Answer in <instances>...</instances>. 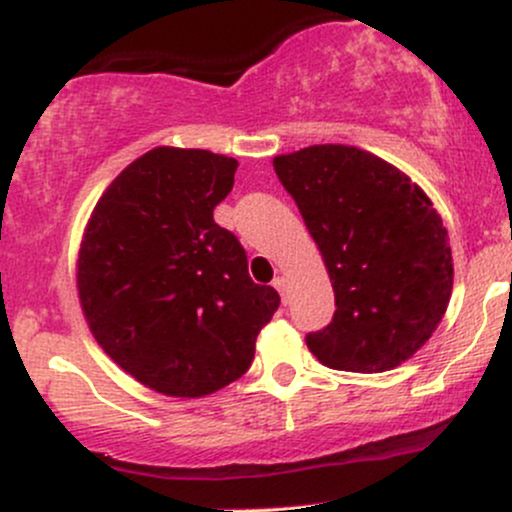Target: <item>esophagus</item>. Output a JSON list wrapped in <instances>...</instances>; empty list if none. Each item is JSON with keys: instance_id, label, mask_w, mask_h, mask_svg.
Returning a JSON list of instances; mask_svg holds the SVG:
<instances>
[{"instance_id": "34e87169", "label": "esophagus", "mask_w": 512, "mask_h": 512, "mask_svg": "<svg viewBox=\"0 0 512 512\" xmlns=\"http://www.w3.org/2000/svg\"><path fill=\"white\" fill-rule=\"evenodd\" d=\"M272 286H274L276 291L281 293V296H284V293H286V279H284V276H276V279L272 281ZM284 298H286V296H284Z\"/></svg>"}]
</instances>
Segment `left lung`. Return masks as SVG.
<instances>
[{
    "mask_svg": "<svg viewBox=\"0 0 512 512\" xmlns=\"http://www.w3.org/2000/svg\"><path fill=\"white\" fill-rule=\"evenodd\" d=\"M325 260L334 317L305 337L322 366L397 368L424 346L452 293V252L431 199L402 170L344 144L274 158Z\"/></svg>",
    "mask_w": 512,
    "mask_h": 512,
    "instance_id": "1",
    "label": "left lung"
}]
</instances>
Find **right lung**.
<instances>
[{
	"mask_svg": "<svg viewBox=\"0 0 512 512\" xmlns=\"http://www.w3.org/2000/svg\"><path fill=\"white\" fill-rule=\"evenodd\" d=\"M238 161L156 146L98 199L76 260L84 317L103 351L168 397H204L238 380L279 293L214 221Z\"/></svg>",
	"mask_w": 512,
	"mask_h": 512,
	"instance_id": "add662e5",
	"label": "right lung"
}]
</instances>
